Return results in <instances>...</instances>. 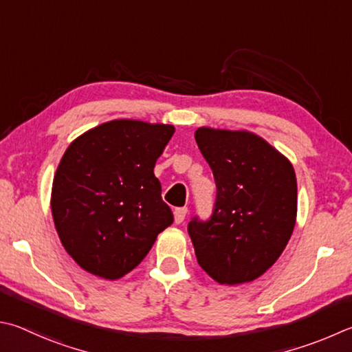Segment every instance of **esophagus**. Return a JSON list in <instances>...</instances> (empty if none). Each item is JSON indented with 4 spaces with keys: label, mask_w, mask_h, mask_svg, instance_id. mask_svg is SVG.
<instances>
[{
    "label": "esophagus",
    "mask_w": 352,
    "mask_h": 352,
    "mask_svg": "<svg viewBox=\"0 0 352 352\" xmlns=\"http://www.w3.org/2000/svg\"><path fill=\"white\" fill-rule=\"evenodd\" d=\"M186 214H188V209L186 208H177L174 210V221L177 223V225L184 220V217H186Z\"/></svg>",
    "instance_id": "34e87169"
}]
</instances>
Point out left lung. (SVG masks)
I'll return each mask as SVG.
<instances>
[{"label": "left lung", "instance_id": "1", "mask_svg": "<svg viewBox=\"0 0 352 352\" xmlns=\"http://www.w3.org/2000/svg\"><path fill=\"white\" fill-rule=\"evenodd\" d=\"M195 142L217 184L210 220L188 226L198 265L220 285L254 282L278 260L296 226V172L251 131L201 126Z\"/></svg>", "mask_w": 352, "mask_h": 352}]
</instances>
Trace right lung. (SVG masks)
Wrapping results in <instances>:
<instances>
[{
  "mask_svg": "<svg viewBox=\"0 0 352 352\" xmlns=\"http://www.w3.org/2000/svg\"><path fill=\"white\" fill-rule=\"evenodd\" d=\"M174 132L172 124L112 120L76 137L61 157L50 210L61 245L89 274L124 277L172 225L154 168Z\"/></svg>",
  "mask_w": 352,
  "mask_h": 352,
  "instance_id": "obj_1",
  "label": "right lung"
}]
</instances>
